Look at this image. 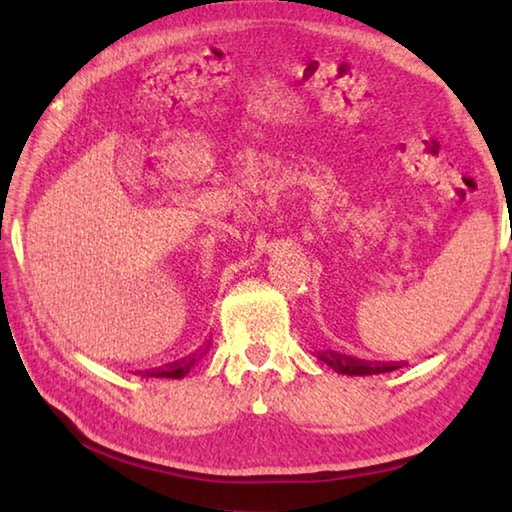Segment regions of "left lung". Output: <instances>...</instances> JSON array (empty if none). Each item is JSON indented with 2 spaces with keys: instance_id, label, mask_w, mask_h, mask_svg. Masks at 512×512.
Returning a JSON list of instances; mask_svg holds the SVG:
<instances>
[{
  "instance_id": "8db88e82",
  "label": "left lung",
  "mask_w": 512,
  "mask_h": 512,
  "mask_svg": "<svg viewBox=\"0 0 512 512\" xmlns=\"http://www.w3.org/2000/svg\"><path fill=\"white\" fill-rule=\"evenodd\" d=\"M319 361H323L328 367H332L336 374L345 376H372V374H385L394 372L398 367H405V361H394V363H380V361H363V358H354L339 352H317Z\"/></svg>"
}]
</instances>
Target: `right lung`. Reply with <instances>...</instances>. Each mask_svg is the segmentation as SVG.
<instances>
[{"instance_id":"add662e5","label":"right lung","mask_w":512,"mask_h":512,"mask_svg":"<svg viewBox=\"0 0 512 512\" xmlns=\"http://www.w3.org/2000/svg\"><path fill=\"white\" fill-rule=\"evenodd\" d=\"M206 350H209V345L204 347V352H193L189 356L180 358V361H173V363H167L162 365L158 369H147V372H140L143 376H156V378H184L189 374V369L198 363V358H202V354H206Z\"/></svg>"}]
</instances>
